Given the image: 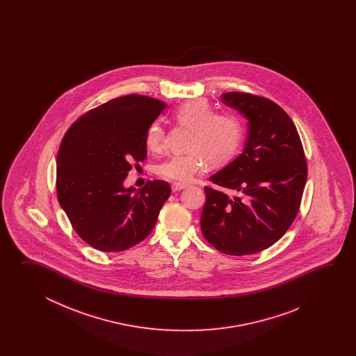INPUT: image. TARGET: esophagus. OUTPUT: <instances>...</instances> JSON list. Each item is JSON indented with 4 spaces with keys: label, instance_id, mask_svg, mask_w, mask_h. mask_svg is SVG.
Masks as SVG:
<instances>
[{
    "label": "esophagus",
    "instance_id": "1",
    "mask_svg": "<svg viewBox=\"0 0 356 356\" xmlns=\"http://www.w3.org/2000/svg\"><path fill=\"white\" fill-rule=\"evenodd\" d=\"M187 187H188V184H186V183H179V181H175V183L172 184V189H173V192H178V191L187 188Z\"/></svg>",
    "mask_w": 356,
    "mask_h": 356
}]
</instances>
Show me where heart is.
<instances>
[{"label": "heart", "mask_w": 356, "mask_h": 356, "mask_svg": "<svg viewBox=\"0 0 356 356\" xmlns=\"http://www.w3.org/2000/svg\"><path fill=\"white\" fill-rule=\"evenodd\" d=\"M173 120L178 126L191 129L187 149L181 155H173L156 168V173L169 181H189L202 173L207 161L221 167L234 159L244 138V126L238 115L215 113L204 99H197L177 108ZM165 129L154 122L146 131L145 145L152 154H159L165 146Z\"/></svg>", "instance_id": "1"}]
</instances>
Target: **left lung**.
Wrapping results in <instances>:
<instances>
[{
  "mask_svg": "<svg viewBox=\"0 0 356 356\" xmlns=\"http://www.w3.org/2000/svg\"><path fill=\"white\" fill-rule=\"evenodd\" d=\"M221 100L248 121L247 140L242 154L210 177L219 189L204 187L201 230L225 254H254L277 242L296 219L307 161L296 124L281 106L238 91Z\"/></svg>",
  "mask_w": 356,
  "mask_h": 356,
  "instance_id": "left-lung-1",
  "label": "left lung"
}]
</instances>
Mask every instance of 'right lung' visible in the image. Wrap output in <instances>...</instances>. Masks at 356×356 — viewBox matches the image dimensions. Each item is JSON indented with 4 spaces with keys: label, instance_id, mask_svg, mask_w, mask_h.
I'll return each instance as SVG.
<instances>
[{
    "label": "right lung",
    "instance_id": "right-lung-1",
    "mask_svg": "<svg viewBox=\"0 0 356 356\" xmlns=\"http://www.w3.org/2000/svg\"><path fill=\"white\" fill-rule=\"evenodd\" d=\"M167 104L144 95L113 99L81 115L57 154V197L76 233L95 250L121 252L143 242L170 196L152 181L124 187L132 163L147 155L145 135Z\"/></svg>",
    "mask_w": 356,
    "mask_h": 356
}]
</instances>
